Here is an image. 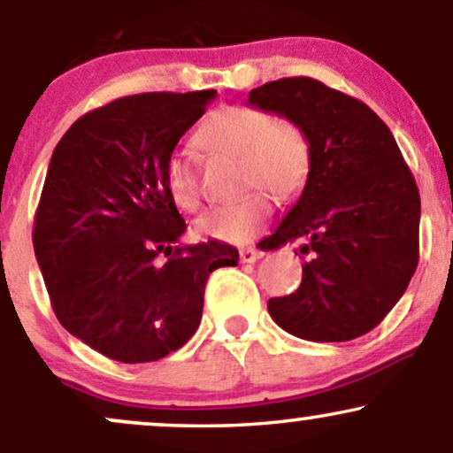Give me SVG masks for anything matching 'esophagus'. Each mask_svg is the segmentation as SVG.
I'll list each match as a JSON object with an SVG mask.
<instances>
[{
	"label": "esophagus",
	"mask_w": 453,
	"mask_h": 453,
	"mask_svg": "<svg viewBox=\"0 0 453 453\" xmlns=\"http://www.w3.org/2000/svg\"><path fill=\"white\" fill-rule=\"evenodd\" d=\"M259 256H262V253H259L257 249H251V247L241 249V264H256Z\"/></svg>",
	"instance_id": "1"
}]
</instances>
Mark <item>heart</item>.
<instances>
[{
  "label": "heart",
  "instance_id": "obj_1",
  "mask_svg": "<svg viewBox=\"0 0 453 453\" xmlns=\"http://www.w3.org/2000/svg\"><path fill=\"white\" fill-rule=\"evenodd\" d=\"M196 142L215 157L238 161L242 187H264L279 200L303 189L311 170V142L303 126L288 117L256 106H223L202 123ZM165 189L179 209L197 211L200 183L196 165L180 150L164 164ZM273 215V202L264 191H251L232 204L215 206L196 221L202 236L242 244L256 238Z\"/></svg>",
  "mask_w": 453,
  "mask_h": 453
}]
</instances>
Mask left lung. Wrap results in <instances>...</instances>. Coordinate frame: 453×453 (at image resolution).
Here are the masks:
<instances>
[{"label":"left lung","instance_id":"1","mask_svg":"<svg viewBox=\"0 0 453 453\" xmlns=\"http://www.w3.org/2000/svg\"><path fill=\"white\" fill-rule=\"evenodd\" d=\"M249 106L288 117L311 142L303 194L262 249L303 241V283L268 300L289 334L315 342L371 332L407 289L419 257V191L396 140L366 104L315 78L266 82Z\"/></svg>","mask_w":453,"mask_h":453}]
</instances>
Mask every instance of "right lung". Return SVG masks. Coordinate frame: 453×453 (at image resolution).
Listing matches in <instances>:
<instances>
[{
    "mask_svg": "<svg viewBox=\"0 0 453 453\" xmlns=\"http://www.w3.org/2000/svg\"><path fill=\"white\" fill-rule=\"evenodd\" d=\"M215 96L121 97L78 119L53 150L35 259L59 324L111 360L155 362L183 347L209 274L238 264L226 242L176 244L187 226L164 180L168 155Z\"/></svg>",
    "mask_w": 453,
    "mask_h": 453,
    "instance_id": "add662e5",
    "label": "right lung"
}]
</instances>
